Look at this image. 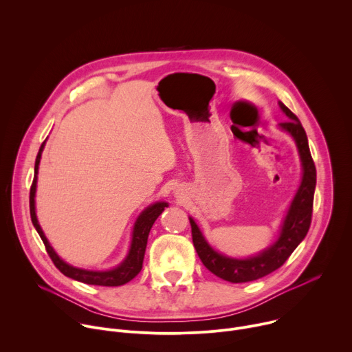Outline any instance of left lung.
I'll return each instance as SVG.
<instances>
[{
  "label": "left lung",
  "mask_w": 352,
  "mask_h": 352,
  "mask_svg": "<svg viewBox=\"0 0 352 352\" xmlns=\"http://www.w3.org/2000/svg\"><path fill=\"white\" fill-rule=\"evenodd\" d=\"M281 110L288 117V121L280 122V126L292 135L302 160L304 175L302 182L292 200L288 214L284 220L278 241L272 245L263 254L250 259H231L217 254L216 250L205 241L202 232L199 231L196 223L189 219L192 228V241L196 252L206 266L217 277L230 283H248L262 278L278 267L291 256L294 249L300 243L308 234L312 221L314 210V193L316 186V167L311 156L308 138L304 126L300 125L298 117L283 103Z\"/></svg>",
  "instance_id": "1"
}]
</instances>
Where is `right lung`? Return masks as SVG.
<instances>
[{
    "instance_id": "obj_1",
    "label": "right lung",
    "mask_w": 352,
    "mask_h": 352,
    "mask_svg": "<svg viewBox=\"0 0 352 352\" xmlns=\"http://www.w3.org/2000/svg\"><path fill=\"white\" fill-rule=\"evenodd\" d=\"M44 147V142L40 146V150L36 157V163H34V177H33V182L30 186V196H29V204H30V217H32V223L36 228V231L38 232L48 256L52 258L53 263L56 265V267L65 274L69 278H74L76 281L85 283V284H91V285H103V287H118L122 284H126L128 281H131L133 277H136L139 274V272L142 270V265H143V258H144V250H146V243H147V236L150 232V228H152L153 223L156 221V219L162 214V212L164 210V208H167L168 205L164 202H157L152 206H148L144 212H142V214L139 216V219L135 223L133 227V235H132V243H131V249L129 254L126 256V259L124 261V263H121L117 269L109 270V272H89V270H82V269H76L72 267L69 265H67L65 262H63L58 255L54 252V249L50 246L47 238L44 236L38 223H37V217H36V212H34V192H36V181H37V170H38V163H40V157H41V152Z\"/></svg>"
}]
</instances>
